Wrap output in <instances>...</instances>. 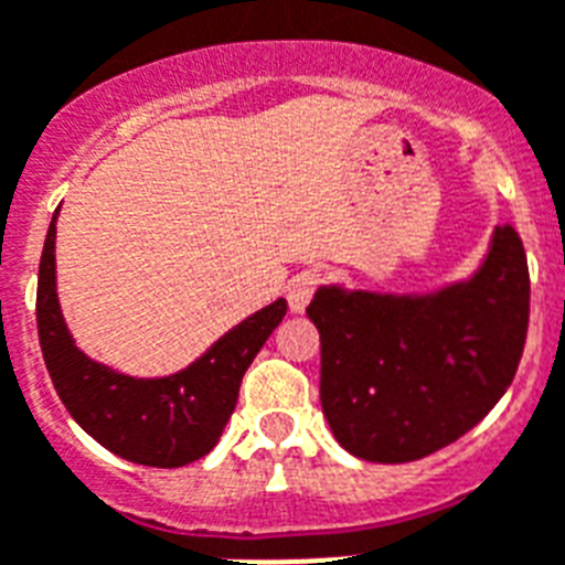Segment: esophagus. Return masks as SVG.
Returning a JSON list of instances; mask_svg holds the SVG:
<instances>
[{
  "mask_svg": "<svg viewBox=\"0 0 565 565\" xmlns=\"http://www.w3.org/2000/svg\"><path fill=\"white\" fill-rule=\"evenodd\" d=\"M317 291V277L309 271L297 274V277L288 279L286 286V297H288V306H291L294 315H300V311H306V306H309V300L315 297Z\"/></svg>",
  "mask_w": 565,
  "mask_h": 565,
  "instance_id": "34e87169",
  "label": "esophagus"
}]
</instances>
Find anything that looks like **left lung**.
<instances>
[{"mask_svg":"<svg viewBox=\"0 0 565 565\" xmlns=\"http://www.w3.org/2000/svg\"><path fill=\"white\" fill-rule=\"evenodd\" d=\"M529 259L500 225L482 271L436 297L320 288V404L349 454L401 465L473 430L505 395L529 334Z\"/></svg>","mask_w":565,"mask_h":565,"instance_id":"obj_1","label":"left lung"}]
</instances>
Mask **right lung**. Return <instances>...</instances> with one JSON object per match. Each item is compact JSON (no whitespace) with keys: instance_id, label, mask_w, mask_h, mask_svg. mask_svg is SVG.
Returning a JSON list of instances; mask_svg holds the SVG:
<instances>
[{"instance_id":"add662e5","label":"right lung","mask_w":565,"mask_h":565,"mask_svg":"<svg viewBox=\"0 0 565 565\" xmlns=\"http://www.w3.org/2000/svg\"><path fill=\"white\" fill-rule=\"evenodd\" d=\"M57 218V216H54ZM54 218L36 279V332L51 384L83 430L106 450L149 468H181L213 450L256 352L286 317L277 300L242 320L179 375L138 381L88 361L74 347L54 291Z\"/></svg>"}]
</instances>
